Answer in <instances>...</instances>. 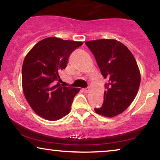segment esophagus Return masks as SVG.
Wrapping results in <instances>:
<instances>
[{"instance_id":"34e87169","label":"esophagus","mask_w":160,"mask_h":160,"mask_svg":"<svg viewBox=\"0 0 160 160\" xmlns=\"http://www.w3.org/2000/svg\"><path fill=\"white\" fill-rule=\"evenodd\" d=\"M82 90H83V92H84L87 93V92H88L89 91V87H87V88H84V89H83Z\"/></svg>"}]
</instances>
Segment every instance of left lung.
Here are the masks:
<instances>
[{"label": "left lung", "mask_w": 160, "mask_h": 160, "mask_svg": "<svg viewBox=\"0 0 160 160\" xmlns=\"http://www.w3.org/2000/svg\"><path fill=\"white\" fill-rule=\"evenodd\" d=\"M95 56L105 84L104 100L95 112L106 117L120 114L132 103L138 91L141 74L136 60L123 43L114 39L87 41Z\"/></svg>", "instance_id": "obj_1"}]
</instances>
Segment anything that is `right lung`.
<instances>
[{
  "label": "right lung",
  "instance_id": "obj_1",
  "mask_svg": "<svg viewBox=\"0 0 160 160\" xmlns=\"http://www.w3.org/2000/svg\"><path fill=\"white\" fill-rule=\"evenodd\" d=\"M82 44L50 37L39 41L26 55L22 68L23 92L32 110L43 119L55 121L71 111L80 89L63 87L59 73Z\"/></svg>",
  "mask_w": 160,
  "mask_h": 160
}]
</instances>
